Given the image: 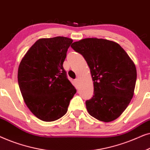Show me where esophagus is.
<instances>
[{
	"mask_svg": "<svg viewBox=\"0 0 150 150\" xmlns=\"http://www.w3.org/2000/svg\"><path fill=\"white\" fill-rule=\"evenodd\" d=\"M74 82H75L76 85H79V83H80L79 79H75V81H74Z\"/></svg>",
	"mask_w": 150,
	"mask_h": 150,
	"instance_id": "34e87169",
	"label": "esophagus"
}]
</instances>
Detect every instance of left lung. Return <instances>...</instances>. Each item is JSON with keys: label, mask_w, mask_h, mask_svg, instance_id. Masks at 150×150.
Returning a JSON list of instances; mask_svg holds the SVG:
<instances>
[{"label": "left lung", "mask_w": 150, "mask_h": 150, "mask_svg": "<svg viewBox=\"0 0 150 150\" xmlns=\"http://www.w3.org/2000/svg\"><path fill=\"white\" fill-rule=\"evenodd\" d=\"M87 61L94 95L85 102L90 115L104 122L117 119L134 96L137 69L134 62L117 43L85 38L71 46Z\"/></svg>", "instance_id": "obj_1"}]
</instances>
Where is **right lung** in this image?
I'll use <instances>...</instances> for the list:
<instances>
[{
    "label": "right lung",
    "instance_id": "obj_1",
    "mask_svg": "<svg viewBox=\"0 0 150 150\" xmlns=\"http://www.w3.org/2000/svg\"><path fill=\"white\" fill-rule=\"evenodd\" d=\"M72 42L60 36L40 39L20 63L18 81L22 98L32 113L44 122L62 117L76 93L63 67Z\"/></svg>",
    "mask_w": 150,
    "mask_h": 150
}]
</instances>
